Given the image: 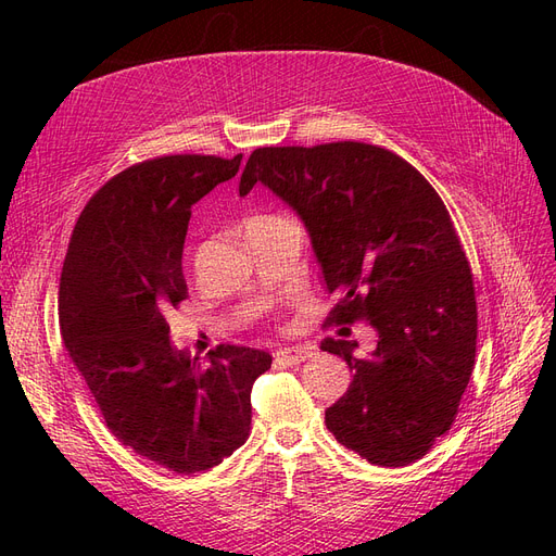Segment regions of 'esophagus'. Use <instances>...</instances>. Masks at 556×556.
<instances>
[{"label":"esophagus","instance_id":"1","mask_svg":"<svg viewBox=\"0 0 556 556\" xmlns=\"http://www.w3.org/2000/svg\"><path fill=\"white\" fill-rule=\"evenodd\" d=\"M315 355L313 345H296V348H282L276 352V364L280 366H296L301 362H306L308 357Z\"/></svg>","mask_w":556,"mask_h":556}]
</instances>
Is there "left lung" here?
Segmentation results:
<instances>
[{
  "label": "left lung",
  "mask_w": 556,
  "mask_h": 556,
  "mask_svg": "<svg viewBox=\"0 0 556 556\" xmlns=\"http://www.w3.org/2000/svg\"><path fill=\"white\" fill-rule=\"evenodd\" d=\"M255 182L304 220L336 294L327 323L378 333L364 359L352 355L357 341L319 345L352 371L327 429L376 466L422 459L457 417L478 341L473 274L443 199L413 164L359 141L257 148L241 197Z\"/></svg>",
  "instance_id": "1"
}]
</instances>
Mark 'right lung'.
I'll list each match as a JSON object with an SVG mask.
<instances>
[{"mask_svg": "<svg viewBox=\"0 0 556 556\" xmlns=\"http://www.w3.org/2000/svg\"><path fill=\"white\" fill-rule=\"evenodd\" d=\"M243 155H164L127 166L83 208L60 278V329L111 433L174 473H201L250 435V392L271 355L217 345L208 366L174 350L164 313L188 299L192 206Z\"/></svg>", "mask_w": 556, "mask_h": 556, "instance_id": "obj_1", "label": "right lung"}]
</instances>
